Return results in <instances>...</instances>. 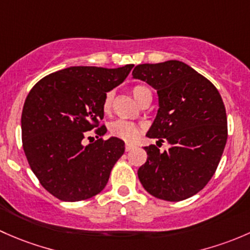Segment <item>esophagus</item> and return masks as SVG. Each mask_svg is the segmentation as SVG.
Here are the masks:
<instances>
[{"label": "esophagus", "mask_w": 250, "mask_h": 250, "mask_svg": "<svg viewBox=\"0 0 250 250\" xmlns=\"http://www.w3.org/2000/svg\"><path fill=\"white\" fill-rule=\"evenodd\" d=\"M133 148H135V146H133V144H130V143H126V144H125V150H126V151L132 150Z\"/></svg>", "instance_id": "34e87169"}]
</instances>
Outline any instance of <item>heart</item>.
I'll return each instance as SVG.
<instances>
[{"instance_id":"b5f03b06","label":"heart","mask_w":250,"mask_h":250,"mask_svg":"<svg viewBox=\"0 0 250 250\" xmlns=\"http://www.w3.org/2000/svg\"><path fill=\"white\" fill-rule=\"evenodd\" d=\"M132 95L136 99V101L138 104H141V101L143 100L144 95L148 94L149 91L146 86L143 85H135L132 87ZM113 97H114V94L113 91H108L106 95H104V104H102V108H104V113H109L112 110L113 106ZM109 132L110 135L114 136V137L120 138V140L126 141V142H132L136 138L140 136L141 128L138 127L137 125L133 124V123L127 122V120H115V122L110 123L109 124Z\"/></svg>"}]
</instances>
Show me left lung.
<instances>
[{"label":"left lung","instance_id":"left-lung-1","mask_svg":"<svg viewBox=\"0 0 250 250\" xmlns=\"http://www.w3.org/2000/svg\"><path fill=\"white\" fill-rule=\"evenodd\" d=\"M133 78L156 90L159 110L146 137L167 141L161 151L144 146L146 164L138 168L143 188L165 201H182L207 185L228 141V119L217 87L187 63L177 60L143 63Z\"/></svg>","mask_w":250,"mask_h":250}]
</instances>
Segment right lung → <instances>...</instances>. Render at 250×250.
<instances>
[{"instance_id":"obj_1","label":"right lung","mask_w":250,"mask_h":250,"mask_svg":"<svg viewBox=\"0 0 250 250\" xmlns=\"http://www.w3.org/2000/svg\"><path fill=\"white\" fill-rule=\"evenodd\" d=\"M133 65L119 68L73 66L41 79L25 100L21 140L42 187L61 201H83L106 187L125 151L117 137L104 140V95L125 81ZM98 140L84 146L88 131ZM90 138V137H87Z\"/></svg>"}]
</instances>
